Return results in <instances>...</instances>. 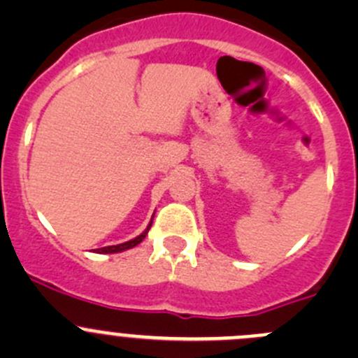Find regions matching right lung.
Here are the masks:
<instances>
[{
	"label": "right lung",
	"mask_w": 358,
	"mask_h": 358,
	"mask_svg": "<svg viewBox=\"0 0 358 358\" xmlns=\"http://www.w3.org/2000/svg\"><path fill=\"white\" fill-rule=\"evenodd\" d=\"M150 225H152V222H150V223H149V227H147V229L143 230V232L140 234L138 237H135V239L128 241V243L117 244V246H107V248H100V249H96V252H106V255H109V252H121V251H126V249H131V248H135L136 244H140V243H142L143 239H145V236H147V234H149V230H150Z\"/></svg>",
	"instance_id": "right-lung-1"
}]
</instances>
